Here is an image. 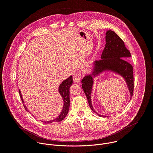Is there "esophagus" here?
<instances>
[{
	"mask_svg": "<svg viewBox=\"0 0 153 153\" xmlns=\"http://www.w3.org/2000/svg\"><path fill=\"white\" fill-rule=\"evenodd\" d=\"M81 73L79 71H75L73 74V80L74 82H79L81 79Z\"/></svg>",
	"mask_w": 153,
	"mask_h": 153,
	"instance_id": "obj_1",
	"label": "esophagus"
}]
</instances>
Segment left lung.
I'll return each instance as SVG.
<instances>
[{"instance_id":"8db88e82","label":"left lung","mask_w":153,"mask_h":153,"mask_svg":"<svg viewBox=\"0 0 153 153\" xmlns=\"http://www.w3.org/2000/svg\"><path fill=\"white\" fill-rule=\"evenodd\" d=\"M106 44L102 51L101 59L94 62L93 76H96L105 70H110L121 75L125 80L132 98L134 91V77L133 66L126 60L131 57L129 51L125 47L124 42L114 31H107ZM90 74L85 76L82 80V89L88 99L89 105L94 113L99 114L94 110L91 103V91L93 78Z\"/></svg>"}]
</instances>
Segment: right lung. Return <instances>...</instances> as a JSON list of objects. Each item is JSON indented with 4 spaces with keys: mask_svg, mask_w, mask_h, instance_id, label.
<instances>
[{
    "mask_svg": "<svg viewBox=\"0 0 153 153\" xmlns=\"http://www.w3.org/2000/svg\"><path fill=\"white\" fill-rule=\"evenodd\" d=\"M72 83H73V77H72V76H71L70 77H69L65 80H63L62 82V83L60 85V86L59 87V92L60 94L61 95V96L63 99V106L62 111L61 113L60 114V115L55 119L50 120V121H46V122L42 121L43 123H51L53 122H60V121H62L65 119V117H66V116L67 115V114L68 113L69 108H70V88L71 86ZM19 94H20L21 100H22V101L24 108L25 109L26 111L29 112L26 106L24 104V101L23 100L22 96L20 90H19Z\"/></svg>",
    "mask_w": 153,
    "mask_h": 153,
    "instance_id": "1",
    "label": "right lung"
}]
</instances>
